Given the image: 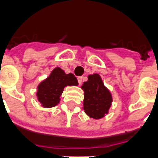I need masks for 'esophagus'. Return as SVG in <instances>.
Listing matches in <instances>:
<instances>
[{"label": "esophagus", "mask_w": 158, "mask_h": 158, "mask_svg": "<svg viewBox=\"0 0 158 158\" xmlns=\"http://www.w3.org/2000/svg\"><path fill=\"white\" fill-rule=\"evenodd\" d=\"M78 82H79V85H81L83 83V77H78Z\"/></svg>", "instance_id": "34e87169"}]
</instances>
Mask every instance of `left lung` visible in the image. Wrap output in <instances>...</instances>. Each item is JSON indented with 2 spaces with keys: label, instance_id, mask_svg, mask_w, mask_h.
Instances as JSON below:
<instances>
[{
  "label": "left lung",
  "instance_id": "obj_1",
  "mask_svg": "<svg viewBox=\"0 0 158 158\" xmlns=\"http://www.w3.org/2000/svg\"><path fill=\"white\" fill-rule=\"evenodd\" d=\"M85 91L84 110L94 119H100L108 113L112 102L111 94L106 88L100 76L97 73L89 75L88 81L84 83Z\"/></svg>",
  "mask_w": 158,
  "mask_h": 158
}]
</instances>
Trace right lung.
<instances>
[{"mask_svg": "<svg viewBox=\"0 0 158 158\" xmlns=\"http://www.w3.org/2000/svg\"><path fill=\"white\" fill-rule=\"evenodd\" d=\"M78 80L73 73L66 74L60 68L52 70L48 78L37 87V96L43 107L50 108L59 103V97L67 85H78Z\"/></svg>", "mask_w": 158, "mask_h": 158, "instance_id": "obj_1", "label": "right lung"}]
</instances>
